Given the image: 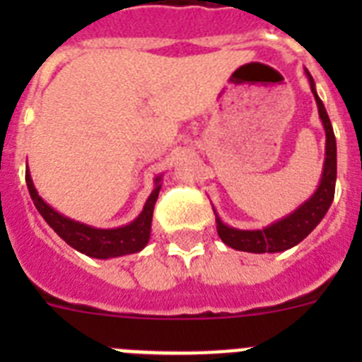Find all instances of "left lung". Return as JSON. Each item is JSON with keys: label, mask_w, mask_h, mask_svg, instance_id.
I'll list each match as a JSON object with an SVG mask.
<instances>
[{"label": "left lung", "mask_w": 362, "mask_h": 362, "mask_svg": "<svg viewBox=\"0 0 362 362\" xmlns=\"http://www.w3.org/2000/svg\"><path fill=\"white\" fill-rule=\"evenodd\" d=\"M306 78L310 81V88L315 98V103L319 108V117L325 127L326 134V146H325V165H322V174L319 187L315 188L312 196L299 204L292 214L284 216L283 219L274 221L272 225L264 226L261 230H239L233 226L225 225L221 217L216 214L217 233H219L221 241L228 245L233 250L252 252V254H276V252H284L299 245L303 239L312 232L315 226L322 221L328 209H330L332 201L335 194V179H337V146H335L334 129H332L330 117L326 114V108L322 105L321 98L315 90V83L310 76L308 70L305 69Z\"/></svg>", "instance_id": "8db88e82"}]
</instances>
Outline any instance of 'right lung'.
Here are the masks:
<instances>
[{"mask_svg": "<svg viewBox=\"0 0 362 362\" xmlns=\"http://www.w3.org/2000/svg\"><path fill=\"white\" fill-rule=\"evenodd\" d=\"M25 181H27L28 194H30L37 212L47 221V225L66 245L72 246L74 250L81 252V254L88 255V257L110 259L136 254V252H141L148 245L153 204L158 201L159 190H161V175L153 179V190L148 196V199H146L141 214L134 221H130L129 225L119 226V228H95V226H88L85 223L65 217L63 214L56 212L49 203H45L43 197L37 194L28 170L27 175H25Z\"/></svg>", "mask_w": 362, "mask_h": 362, "instance_id": "add662e5", "label": "right lung"}]
</instances>
